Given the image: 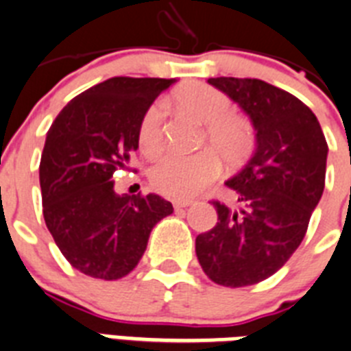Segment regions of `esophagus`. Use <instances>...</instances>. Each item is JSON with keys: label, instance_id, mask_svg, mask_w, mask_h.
<instances>
[{"label": "esophagus", "instance_id": "obj_1", "mask_svg": "<svg viewBox=\"0 0 351 351\" xmlns=\"http://www.w3.org/2000/svg\"><path fill=\"white\" fill-rule=\"evenodd\" d=\"M191 203L193 202H189V199H175V202H173V207H175L176 210H182V208L189 207Z\"/></svg>", "mask_w": 351, "mask_h": 351}]
</instances>
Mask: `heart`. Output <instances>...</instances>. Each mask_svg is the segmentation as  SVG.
Returning <instances> with one entry per match:
<instances>
[{
  "label": "heart",
  "mask_w": 351,
  "mask_h": 351,
  "mask_svg": "<svg viewBox=\"0 0 351 351\" xmlns=\"http://www.w3.org/2000/svg\"><path fill=\"white\" fill-rule=\"evenodd\" d=\"M175 101L207 123L203 141L210 144L221 160L235 164L250 152L253 144L252 126L243 117L232 114V101L225 93L207 84H189L175 94ZM164 117L166 107L157 101L149 105L139 123V148L148 157L157 155L164 146ZM213 152L203 149L193 155L167 153L152 167L149 178L153 187L167 198H193L216 178L219 164Z\"/></svg>",
  "instance_id": "1"
}]
</instances>
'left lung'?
<instances>
[{
	"mask_svg": "<svg viewBox=\"0 0 351 351\" xmlns=\"http://www.w3.org/2000/svg\"><path fill=\"white\" fill-rule=\"evenodd\" d=\"M250 116L257 146L226 180L237 208L212 202L217 223L196 237L205 275L225 287L258 284L302 244L325 189V135L314 112L296 96L257 78H208Z\"/></svg>",
	"mask_w": 351,
	"mask_h": 351,
	"instance_id": "left-lung-1",
	"label": "left lung"
}]
</instances>
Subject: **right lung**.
I'll return each instance as SVG.
<instances>
[{"label":"right lung","mask_w":351,"mask_h":351,"mask_svg":"<svg viewBox=\"0 0 351 351\" xmlns=\"http://www.w3.org/2000/svg\"><path fill=\"white\" fill-rule=\"evenodd\" d=\"M175 80L114 76L78 94L46 134L39 178L49 234L71 266L101 280L139 264L173 205L158 194H116L112 175L139 148V123Z\"/></svg>","instance_id":"obj_1"}]
</instances>
